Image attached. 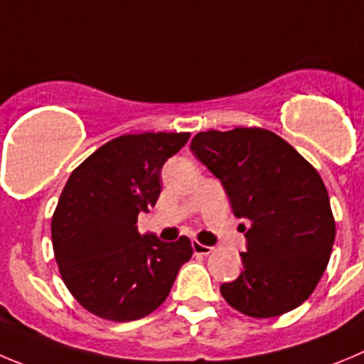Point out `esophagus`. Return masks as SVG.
<instances>
[{
    "label": "esophagus",
    "instance_id": "obj_1",
    "mask_svg": "<svg viewBox=\"0 0 364 364\" xmlns=\"http://www.w3.org/2000/svg\"><path fill=\"white\" fill-rule=\"evenodd\" d=\"M192 250H193V253H196V255H210L213 251V247L212 246H205V244L198 242V240H193Z\"/></svg>",
    "mask_w": 364,
    "mask_h": 364
}]
</instances>
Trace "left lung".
I'll return each mask as SVG.
<instances>
[{"mask_svg": "<svg viewBox=\"0 0 364 364\" xmlns=\"http://www.w3.org/2000/svg\"><path fill=\"white\" fill-rule=\"evenodd\" d=\"M190 151L215 176L233 213L247 220L242 273L220 285L233 309L273 318L300 307L320 282L336 237L328 192L314 166L274 132L206 131Z\"/></svg>", "mask_w": 364, "mask_h": 364, "instance_id": "8db88e82", "label": "left lung"}]
</instances>
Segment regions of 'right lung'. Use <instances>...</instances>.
<instances>
[{"label":"right lung","instance_id":"add662e5","mask_svg":"<svg viewBox=\"0 0 364 364\" xmlns=\"http://www.w3.org/2000/svg\"><path fill=\"white\" fill-rule=\"evenodd\" d=\"M188 138L190 132L118 136L71 172L52 219L53 253L70 293L98 318L132 321L151 314L192 257L186 237L163 242L136 226L158 201L163 165Z\"/></svg>","mask_w":364,"mask_h":364}]
</instances>
